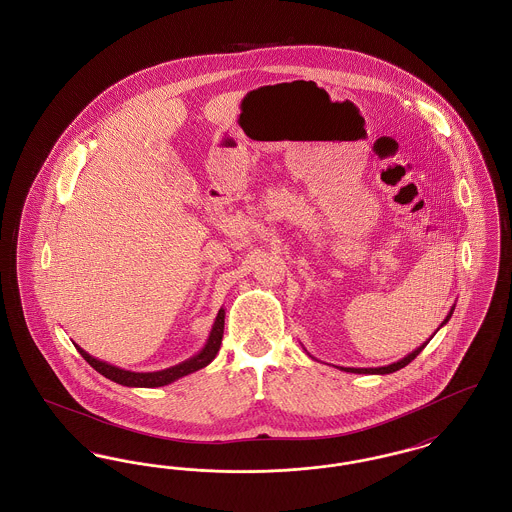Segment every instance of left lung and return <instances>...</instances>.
Instances as JSON below:
<instances>
[{
	"instance_id": "8db88e82",
	"label": "left lung",
	"mask_w": 512,
	"mask_h": 512,
	"mask_svg": "<svg viewBox=\"0 0 512 512\" xmlns=\"http://www.w3.org/2000/svg\"><path fill=\"white\" fill-rule=\"evenodd\" d=\"M453 311H455V305L451 307V311L447 313L445 320L439 324V328H441V326H445V324L449 322V318H451V315H453ZM438 330H436V332H438ZM436 332H434V334H436ZM434 334H432V338H434ZM432 338H430V340H432ZM428 341H424L422 345H418V347H416L414 351H411L409 355H405L403 359H399L397 363H391V365L376 366V368H349V366H336V368H340V370H343V372H353V374H391V372H395V370H399V368H403V366L409 365V363L413 361L414 357H416V355H418V353H420V351H422V349L428 345ZM305 351H307V349H305ZM309 357H313V355L309 353ZM313 359H315V357H313Z\"/></svg>"
}]
</instances>
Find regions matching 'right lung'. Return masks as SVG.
<instances>
[{
  "mask_svg": "<svg viewBox=\"0 0 512 512\" xmlns=\"http://www.w3.org/2000/svg\"><path fill=\"white\" fill-rule=\"evenodd\" d=\"M224 309L220 307L219 315L213 322V328L209 332V338L205 341V345L201 347L199 353H195L194 357L178 363V365L165 368V370H155V372H132V370H124L119 366L109 365L105 361H99L96 357H92L90 353H86L80 345L74 343V347L78 349V353L84 357V361L92 368H96L101 376L109 378L111 382H117L121 386L128 388H161V386H169L172 382H176L182 376H188L195 370L209 365L220 349V341L224 334Z\"/></svg>",
  "mask_w": 512,
  "mask_h": 512,
  "instance_id": "1",
  "label": "right lung"
}]
</instances>
